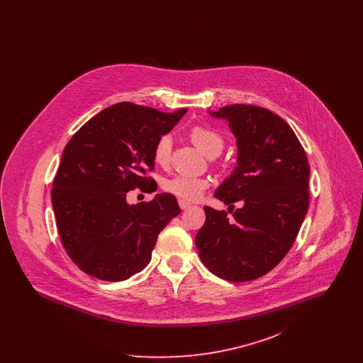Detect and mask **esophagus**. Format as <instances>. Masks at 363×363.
I'll return each instance as SVG.
<instances>
[{
    "mask_svg": "<svg viewBox=\"0 0 363 363\" xmlns=\"http://www.w3.org/2000/svg\"><path fill=\"white\" fill-rule=\"evenodd\" d=\"M178 203H179V207H181V209H188V208H189L190 206H191L190 203H188V201H185V200H179Z\"/></svg>",
    "mask_w": 363,
    "mask_h": 363,
    "instance_id": "1",
    "label": "esophagus"
}]
</instances>
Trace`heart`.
I'll return each mask as SVG.
<instances>
[{"label":"heart","mask_w":363,"mask_h":363,"mask_svg":"<svg viewBox=\"0 0 363 363\" xmlns=\"http://www.w3.org/2000/svg\"><path fill=\"white\" fill-rule=\"evenodd\" d=\"M189 138L191 143L208 157L219 155L225 147L223 136L208 126H201V125L193 126L190 129ZM170 154H172V138L169 135H163L156 141L154 147V159L157 164L164 166L169 163ZM208 185L209 182L206 178L178 174L164 179L162 186L166 191L172 193L175 197H179L181 200L196 201L203 196Z\"/></svg>","instance_id":"b5f03b06"}]
</instances>
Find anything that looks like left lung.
I'll return each mask as SVG.
<instances>
[{
  "mask_svg": "<svg viewBox=\"0 0 363 363\" xmlns=\"http://www.w3.org/2000/svg\"><path fill=\"white\" fill-rule=\"evenodd\" d=\"M225 120L237 145V166L215 191L227 212L204 207L196 235L208 269L228 281H247L274 269L291 249L309 208L308 156L290 125L272 111L231 104L208 111Z\"/></svg>",
  "mask_w": 363,
  "mask_h": 363,
  "instance_id": "8db88e82",
  "label": "left lung"
}]
</instances>
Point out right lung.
I'll return each instance as SVG.
<instances>
[{
	"instance_id": "right-lung-1",
	"label": "right lung",
	"mask_w": 363,
	"mask_h": 363,
	"mask_svg": "<svg viewBox=\"0 0 363 363\" xmlns=\"http://www.w3.org/2000/svg\"><path fill=\"white\" fill-rule=\"evenodd\" d=\"M186 111L113 104L70 138L54 178L52 204L62 245L83 272L121 281L151 261L157 234L181 208L170 193L138 204H129L126 193L155 191V181L145 174L154 169L156 141Z\"/></svg>"
}]
</instances>
